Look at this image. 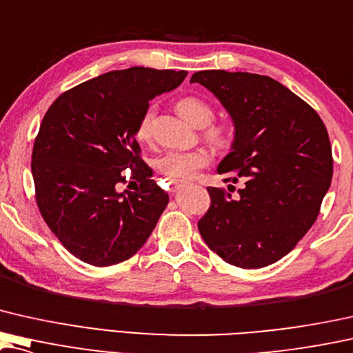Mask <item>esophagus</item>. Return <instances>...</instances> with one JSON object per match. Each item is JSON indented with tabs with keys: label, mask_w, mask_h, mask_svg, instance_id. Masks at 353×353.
<instances>
[{
	"label": "esophagus",
	"mask_w": 353,
	"mask_h": 353,
	"mask_svg": "<svg viewBox=\"0 0 353 353\" xmlns=\"http://www.w3.org/2000/svg\"><path fill=\"white\" fill-rule=\"evenodd\" d=\"M188 185L186 181H181V180H173V181H170V191L172 192H176V191H180L181 188H185Z\"/></svg>",
	"instance_id": "obj_1"
}]
</instances>
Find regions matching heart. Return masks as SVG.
I'll return each instance as SVG.
<instances>
[{
	"mask_svg": "<svg viewBox=\"0 0 353 353\" xmlns=\"http://www.w3.org/2000/svg\"><path fill=\"white\" fill-rule=\"evenodd\" d=\"M176 111L180 113L183 119L188 121L189 124L202 127L208 124L213 117L212 106L205 100L199 97H183L178 100ZM156 116V106L151 105L141 114L139 125H137V137L140 140H148L151 137L152 122ZM208 139L214 143H224L226 140V130L221 125H213L207 130ZM210 164V154L203 150L194 151H168L161 159H157L156 167L162 175H165L170 180H191L197 175L201 168Z\"/></svg>",
	"mask_w": 353,
	"mask_h": 353,
	"instance_id": "obj_1",
	"label": "heart"
}]
</instances>
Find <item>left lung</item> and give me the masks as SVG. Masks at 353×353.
I'll return each instance as SVG.
<instances>
[{
  "instance_id": "left-lung-1",
  "label": "left lung",
  "mask_w": 353,
  "mask_h": 353,
  "mask_svg": "<svg viewBox=\"0 0 353 353\" xmlns=\"http://www.w3.org/2000/svg\"><path fill=\"white\" fill-rule=\"evenodd\" d=\"M191 83L210 90L231 116L234 141L218 173H237L228 180L243 181L236 199L223 188H207L212 205L199 219V232L212 252L237 268L279 261L312 228L331 185L333 156L323 121L269 76L205 70Z\"/></svg>"
}]
</instances>
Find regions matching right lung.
Segmentation results:
<instances>
[{"instance_id": "obj_1", "label": "right lung", "mask_w": 353, "mask_h": 353, "mask_svg": "<svg viewBox=\"0 0 353 353\" xmlns=\"http://www.w3.org/2000/svg\"><path fill=\"white\" fill-rule=\"evenodd\" d=\"M186 71L132 66L63 92L41 122L32 154L37 203L50 231L81 261L113 265L145 245L168 194L151 180L135 140L154 97L176 89ZM132 168L141 189L119 193Z\"/></svg>"}]
</instances>
